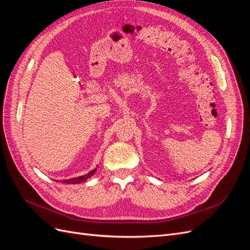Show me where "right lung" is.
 Returning a JSON list of instances; mask_svg holds the SVG:
<instances>
[{
	"instance_id": "right-lung-1",
	"label": "right lung",
	"mask_w": 250,
	"mask_h": 250,
	"mask_svg": "<svg viewBox=\"0 0 250 250\" xmlns=\"http://www.w3.org/2000/svg\"><path fill=\"white\" fill-rule=\"evenodd\" d=\"M96 171H97V168H95L94 170H92L90 172H88L87 174H84V175H82V176L73 177V178H69V179H63V180H62V181H63L64 184H70V185L85 183V181H86L88 178H90V177H92V176L94 175ZM55 181H57V183H58V179H57V180H55Z\"/></svg>"
}]
</instances>
